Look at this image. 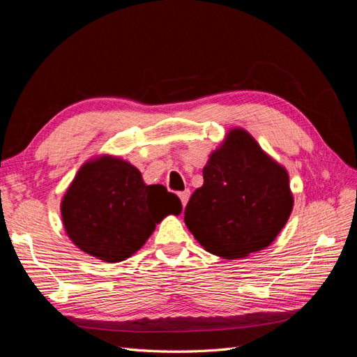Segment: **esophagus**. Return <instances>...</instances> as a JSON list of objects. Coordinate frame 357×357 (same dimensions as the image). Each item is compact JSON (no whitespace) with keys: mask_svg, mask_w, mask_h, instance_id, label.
Returning a JSON list of instances; mask_svg holds the SVG:
<instances>
[{"mask_svg":"<svg viewBox=\"0 0 357 357\" xmlns=\"http://www.w3.org/2000/svg\"><path fill=\"white\" fill-rule=\"evenodd\" d=\"M178 197H180V201H181V204H183V207H186V204H188L189 197H190V190H189V189H186V190L180 192V193H178Z\"/></svg>","mask_w":357,"mask_h":357,"instance_id":"esophagus-1","label":"esophagus"}]
</instances>
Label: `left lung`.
<instances>
[{"mask_svg":"<svg viewBox=\"0 0 357 357\" xmlns=\"http://www.w3.org/2000/svg\"><path fill=\"white\" fill-rule=\"evenodd\" d=\"M185 223L205 250L240 259L262 250L284 228L294 208L289 174L243 128L226 134L202 169Z\"/></svg>","mask_w":357,"mask_h":357,"instance_id":"1","label":"left lung"}]
</instances>
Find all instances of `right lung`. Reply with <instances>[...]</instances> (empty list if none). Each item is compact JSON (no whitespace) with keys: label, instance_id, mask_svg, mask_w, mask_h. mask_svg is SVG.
<instances>
[{"label":"right lung","instance_id":"obj_1","mask_svg":"<svg viewBox=\"0 0 357 357\" xmlns=\"http://www.w3.org/2000/svg\"><path fill=\"white\" fill-rule=\"evenodd\" d=\"M181 202L162 185H146L134 165L101 155L80 167L61 202L62 223L82 252L116 264L144 245Z\"/></svg>","mask_w":357,"mask_h":357}]
</instances>
